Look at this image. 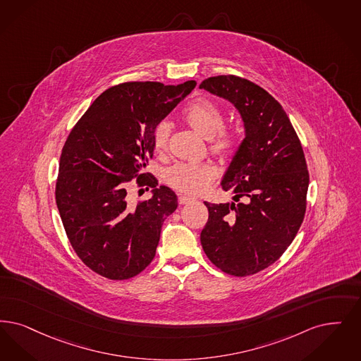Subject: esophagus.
<instances>
[{
	"label": "esophagus",
	"mask_w": 361,
	"mask_h": 361,
	"mask_svg": "<svg viewBox=\"0 0 361 361\" xmlns=\"http://www.w3.org/2000/svg\"><path fill=\"white\" fill-rule=\"evenodd\" d=\"M195 199H192V197H189V196H185V195H180L178 196V202L180 204H188V202H193Z\"/></svg>",
	"instance_id": "esophagus-1"
}]
</instances>
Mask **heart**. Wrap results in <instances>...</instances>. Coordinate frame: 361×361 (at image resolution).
<instances>
[{
  "mask_svg": "<svg viewBox=\"0 0 361 361\" xmlns=\"http://www.w3.org/2000/svg\"><path fill=\"white\" fill-rule=\"evenodd\" d=\"M184 119L205 140H212V150L219 154H230L239 144V135L231 129H221L224 114L220 106L209 99L192 102L185 111ZM171 126L161 122L153 134V146L156 152H164L168 146ZM216 169L209 164L177 162L166 172V181L176 190L188 195H197L216 177Z\"/></svg>",
  "mask_w": 361,
  "mask_h": 361,
  "instance_id": "heart-1",
  "label": "heart"
}]
</instances>
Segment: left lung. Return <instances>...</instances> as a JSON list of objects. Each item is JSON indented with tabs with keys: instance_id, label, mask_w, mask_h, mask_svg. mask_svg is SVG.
I'll return each instance as SVG.
<instances>
[{
	"instance_id": "left-lung-1",
	"label": "left lung",
	"mask_w": 361,
	"mask_h": 361,
	"mask_svg": "<svg viewBox=\"0 0 361 361\" xmlns=\"http://www.w3.org/2000/svg\"><path fill=\"white\" fill-rule=\"evenodd\" d=\"M200 88L232 103L245 128L221 180L233 202H205L202 250L227 274H255L279 259L302 224L309 188L302 146L282 106L262 87L220 75Z\"/></svg>"
}]
</instances>
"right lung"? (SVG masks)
Returning <instances> with one entry per match:
<instances>
[{"label": "right lung", "instance_id": "obj_1", "mask_svg": "<svg viewBox=\"0 0 361 361\" xmlns=\"http://www.w3.org/2000/svg\"><path fill=\"white\" fill-rule=\"evenodd\" d=\"M159 82L111 87L71 130L59 162L56 204L75 252L92 271L129 279L153 260L161 227L177 208V196L144 173L153 156L159 122L195 88ZM154 188L152 197L129 204L127 183ZM142 190V189H141Z\"/></svg>", "mask_w": 361, "mask_h": 361}]
</instances>
